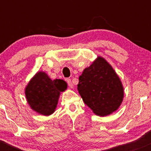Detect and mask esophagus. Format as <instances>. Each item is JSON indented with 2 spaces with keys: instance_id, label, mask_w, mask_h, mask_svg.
<instances>
[{
  "instance_id": "1",
  "label": "esophagus",
  "mask_w": 151,
  "mask_h": 151,
  "mask_svg": "<svg viewBox=\"0 0 151 151\" xmlns=\"http://www.w3.org/2000/svg\"><path fill=\"white\" fill-rule=\"evenodd\" d=\"M67 83H68V87H69L70 88H74V85H73L72 82H71V80H67Z\"/></svg>"
}]
</instances>
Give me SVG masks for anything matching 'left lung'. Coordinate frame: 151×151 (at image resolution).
Wrapping results in <instances>:
<instances>
[{
	"instance_id": "1",
	"label": "left lung",
	"mask_w": 151,
	"mask_h": 151,
	"mask_svg": "<svg viewBox=\"0 0 151 151\" xmlns=\"http://www.w3.org/2000/svg\"><path fill=\"white\" fill-rule=\"evenodd\" d=\"M77 90L94 114L106 116L122 104L124 90L121 79L104 58L98 56L79 77Z\"/></svg>"
}]
</instances>
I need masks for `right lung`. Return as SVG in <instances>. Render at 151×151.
Returning <instances> with one entry per match:
<instances>
[{
	"label": "right lung",
	"mask_w": 151,
	"mask_h": 151,
	"mask_svg": "<svg viewBox=\"0 0 151 151\" xmlns=\"http://www.w3.org/2000/svg\"><path fill=\"white\" fill-rule=\"evenodd\" d=\"M66 88L64 80H52L45 71H38L25 88V98L33 111L48 116L55 111L60 93Z\"/></svg>",
	"instance_id": "add662e5"
}]
</instances>
